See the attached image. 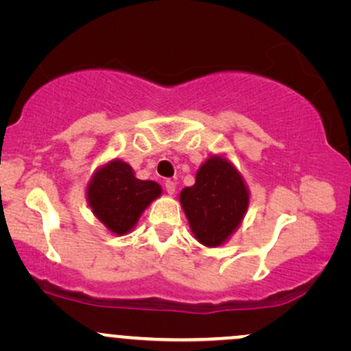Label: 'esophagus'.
<instances>
[{"mask_svg":"<svg viewBox=\"0 0 351 351\" xmlns=\"http://www.w3.org/2000/svg\"><path fill=\"white\" fill-rule=\"evenodd\" d=\"M165 189H167L168 195H175L176 183H175V181H171V180H167V181H165Z\"/></svg>","mask_w":351,"mask_h":351,"instance_id":"1","label":"esophagus"}]
</instances>
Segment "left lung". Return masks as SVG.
Masks as SVG:
<instances>
[{
  "label": "left lung",
  "instance_id": "left-lung-1",
  "mask_svg": "<svg viewBox=\"0 0 351 351\" xmlns=\"http://www.w3.org/2000/svg\"><path fill=\"white\" fill-rule=\"evenodd\" d=\"M180 203L193 234L206 247H219L243 223L249 208L247 184L226 156L211 155L183 188Z\"/></svg>",
  "mask_w": 351,
  "mask_h": 351
}]
</instances>
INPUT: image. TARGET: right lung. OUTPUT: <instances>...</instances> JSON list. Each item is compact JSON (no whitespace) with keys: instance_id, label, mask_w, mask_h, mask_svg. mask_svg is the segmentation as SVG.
I'll return each mask as SVG.
<instances>
[{"instance_id":"right-lung-1","label":"right lung","mask_w":351,"mask_h":351,"mask_svg":"<svg viewBox=\"0 0 351 351\" xmlns=\"http://www.w3.org/2000/svg\"><path fill=\"white\" fill-rule=\"evenodd\" d=\"M94 216L112 234H128L152 201L162 196L156 181L138 180L134 168L114 158L94 171L86 189Z\"/></svg>"}]
</instances>
